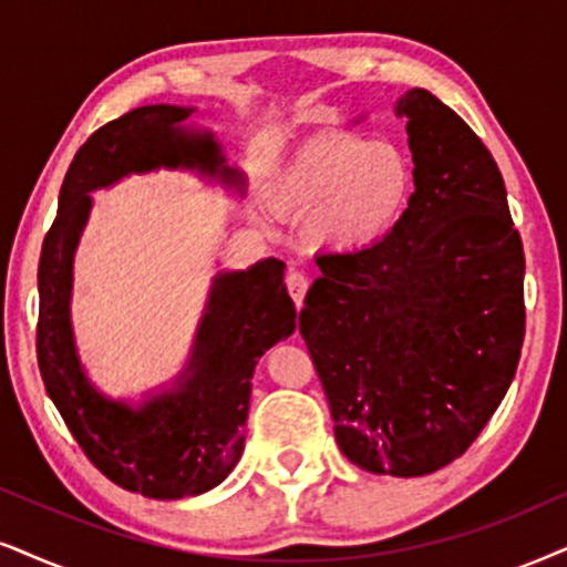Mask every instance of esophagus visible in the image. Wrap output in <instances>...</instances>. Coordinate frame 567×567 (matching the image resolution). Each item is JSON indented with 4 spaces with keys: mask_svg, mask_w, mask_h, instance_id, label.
I'll return each mask as SVG.
<instances>
[{
    "mask_svg": "<svg viewBox=\"0 0 567 567\" xmlns=\"http://www.w3.org/2000/svg\"><path fill=\"white\" fill-rule=\"evenodd\" d=\"M285 288H288L290 298L296 300V306H300L303 303L306 290H308V277L298 269H288V275H285Z\"/></svg>",
    "mask_w": 567,
    "mask_h": 567,
    "instance_id": "obj_1",
    "label": "esophagus"
}]
</instances>
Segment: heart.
Segmentation results:
<instances>
[{
    "label": "heart",
    "mask_w": 567,
    "mask_h": 567,
    "mask_svg": "<svg viewBox=\"0 0 567 567\" xmlns=\"http://www.w3.org/2000/svg\"><path fill=\"white\" fill-rule=\"evenodd\" d=\"M413 193V164L398 143L329 131L292 152L269 185L285 217H311L324 248H363L395 227Z\"/></svg>",
    "instance_id": "b5f03b06"
}]
</instances>
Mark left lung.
<instances>
[{
  "label": "left lung",
  "instance_id": "left-lung-1",
  "mask_svg": "<svg viewBox=\"0 0 567 567\" xmlns=\"http://www.w3.org/2000/svg\"><path fill=\"white\" fill-rule=\"evenodd\" d=\"M398 114L415 164L408 209L382 240L317 261L300 334L348 461L411 478L461 457L503 403L526 261L482 138L424 89Z\"/></svg>",
  "mask_w": 567,
  "mask_h": 567
}]
</instances>
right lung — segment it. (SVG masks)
I'll use <instances>...</instances> for the list:
<instances>
[{
	"mask_svg": "<svg viewBox=\"0 0 567 567\" xmlns=\"http://www.w3.org/2000/svg\"><path fill=\"white\" fill-rule=\"evenodd\" d=\"M193 110L138 106L99 127L78 148L60 190V209L39 261L35 355L41 379L75 442L102 474L154 499L193 497L217 486L243 455L256 361L296 332L285 264L264 259L214 279L196 350L183 382L143 408L99 395L85 379L70 329L73 254L91 209V190L131 172L188 167L243 190L212 133L185 131Z\"/></svg>",
	"mask_w": 567,
	"mask_h": 567,
	"instance_id": "1",
	"label": "right lung"
}]
</instances>
